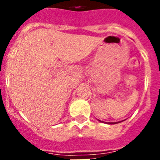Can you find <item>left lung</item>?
I'll list each match as a JSON object with an SVG mask.
<instances>
[{
	"label": "left lung",
	"mask_w": 160,
	"mask_h": 160,
	"mask_svg": "<svg viewBox=\"0 0 160 160\" xmlns=\"http://www.w3.org/2000/svg\"><path fill=\"white\" fill-rule=\"evenodd\" d=\"M118 122H109V124H116V123H118Z\"/></svg>",
	"instance_id": "obj_1"
}]
</instances>
